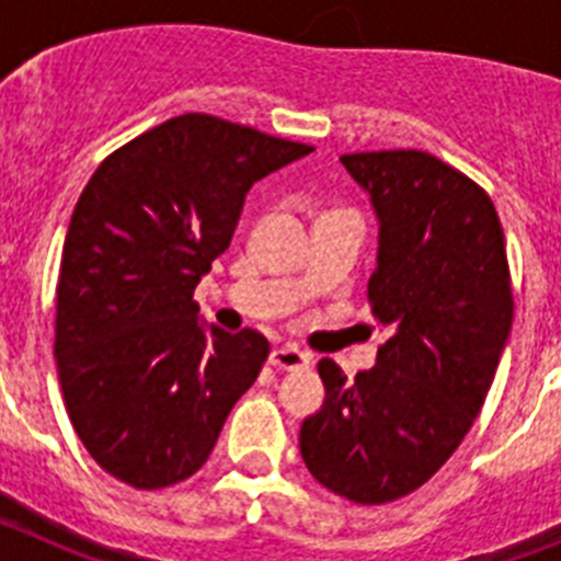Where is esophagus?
Masks as SVG:
<instances>
[{"label":"esophagus","instance_id":"obj_1","mask_svg":"<svg viewBox=\"0 0 561 561\" xmlns=\"http://www.w3.org/2000/svg\"><path fill=\"white\" fill-rule=\"evenodd\" d=\"M270 362L280 370H297V368H309L311 356L304 354L300 348H295V345H277V348H272Z\"/></svg>","mask_w":561,"mask_h":561}]
</instances>
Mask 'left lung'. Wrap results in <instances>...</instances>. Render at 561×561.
<instances>
[{"instance_id": "8db88e82", "label": "left lung", "mask_w": 561, "mask_h": 561, "mask_svg": "<svg viewBox=\"0 0 561 561\" xmlns=\"http://www.w3.org/2000/svg\"><path fill=\"white\" fill-rule=\"evenodd\" d=\"M379 221L368 297L393 329L354 381L317 370L323 408L300 424L317 483L362 505L427 483L483 408L512 336V280L492 199L427 151L345 153Z\"/></svg>"}]
</instances>
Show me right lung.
I'll return each instance as SVG.
<instances>
[{"label": "right lung", "mask_w": 561, "mask_h": 561, "mask_svg": "<svg viewBox=\"0 0 561 561\" xmlns=\"http://www.w3.org/2000/svg\"><path fill=\"white\" fill-rule=\"evenodd\" d=\"M314 148L182 114L114 151L61 252L56 362L89 455L134 489L199 472L270 354L202 323L193 289L230 247L250 187Z\"/></svg>", "instance_id": "obj_1"}]
</instances>
